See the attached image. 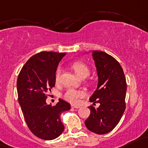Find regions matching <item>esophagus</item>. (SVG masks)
<instances>
[{
  "mask_svg": "<svg viewBox=\"0 0 148 148\" xmlns=\"http://www.w3.org/2000/svg\"><path fill=\"white\" fill-rule=\"evenodd\" d=\"M71 108H75V109L80 108V106H79V105H71Z\"/></svg>",
  "mask_w": 148,
  "mask_h": 148,
  "instance_id": "34e87169",
  "label": "esophagus"
}]
</instances>
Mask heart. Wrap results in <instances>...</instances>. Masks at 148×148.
I'll use <instances>...</instances> for the list:
<instances>
[{
  "mask_svg": "<svg viewBox=\"0 0 148 148\" xmlns=\"http://www.w3.org/2000/svg\"><path fill=\"white\" fill-rule=\"evenodd\" d=\"M71 67L74 69V71H75L76 74L80 78L83 77H87V76H88L89 73H90V71H89L88 66L85 64H84V63L81 62H74L71 64ZM61 73L62 68L60 66H59L57 69L56 71V75H55L56 82H59ZM84 95H85V92L82 91V90H76V89L74 88H68L64 92L63 97H64V98L65 99L66 101L73 104H77L79 102V99L84 97Z\"/></svg>",
  "mask_w": 148,
  "mask_h": 148,
  "instance_id": "heart-1",
  "label": "heart"
}]
</instances>
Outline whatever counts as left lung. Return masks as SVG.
<instances>
[{
	"label": "left lung",
	"instance_id": "left-lung-1",
	"mask_svg": "<svg viewBox=\"0 0 148 148\" xmlns=\"http://www.w3.org/2000/svg\"><path fill=\"white\" fill-rule=\"evenodd\" d=\"M92 57L98 82L90 101L100 106L88 107L90 114L85 125L95 134H105L114 129L126 109V78L119 63L108 53L93 50Z\"/></svg>",
	"mask_w": 148,
	"mask_h": 148
}]
</instances>
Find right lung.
<instances>
[{
  "mask_svg": "<svg viewBox=\"0 0 148 148\" xmlns=\"http://www.w3.org/2000/svg\"><path fill=\"white\" fill-rule=\"evenodd\" d=\"M65 53L40 52L29 58L19 72L17 82L18 101L24 119L34 135L50 140L64 129L60 115L70 110L67 102L59 99L56 106L46 103L50 89L56 85V71Z\"/></svg>",
  "mask_w": 148,
  "mask_h": 148,
  "instance_id": "1",
  "label": "right lung"
}]
</instances>
